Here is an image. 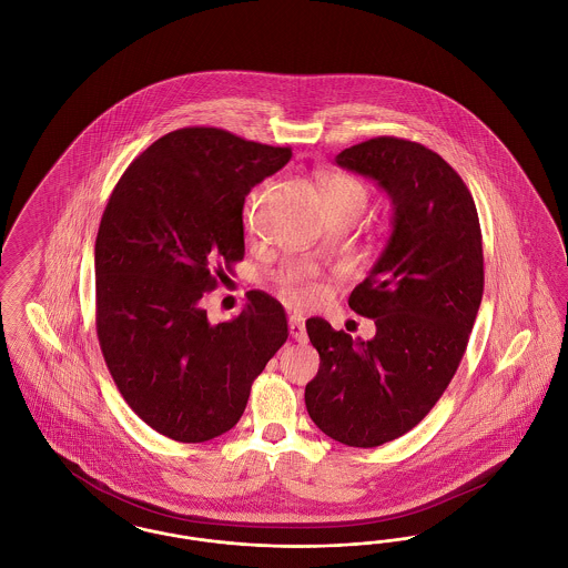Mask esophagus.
Here are the masks:
<instances>
[{
	"instance_id": "esophagus-1",
	"label": "esophagus",
	"mask_w": 568,
	"mask_h": 568,
	"mask_svg": "<svg viewBox=\"0 0 568 568\" xmlns=\"http://www.w3.org/2000/svg\"><path fill=\"white\" fill-rule=\"evenodd\" d=\"M290 334L296 343H306V327H304V320L300 315H292L290 317Z\"/></svg>"
}]
</instances>
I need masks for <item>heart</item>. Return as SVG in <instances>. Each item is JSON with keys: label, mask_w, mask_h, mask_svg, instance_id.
Returning a JSON list of instances; mask_svg holds the SVG:
<instances>
[{"label": "heart", "mask_w": 568, "mask_h": 568, "mask_svg": "<svg viewBox=\"0 0 568 568\" xmlns=\"http://www.w3.org/2000/svg\"><path fill=\"white\" fill-rule=\"evenodd\" d=\"M322 193H324L325 204H336V202H345V200H353V197L364 202L362 185L349 176H343V174L325 176L324 183H322ZM281 283H283V290L290 296L302 300V302L315 300L320 294L315 272L308 271V268H292V271L285 272L281 276Z\"/></svg>", "instance_id": "b5f03b06"}]
</instances>
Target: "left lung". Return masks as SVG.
<instances>
[{
  "label": "left lung",
  "instance_id": "obj_1",
  "mask_svg": "<svg viewBox=\"0 0 568 568\" xmlns=\"http://www.w3.org/2000/svg\"><path fill=\"white\" fill-rule=\"evenodd\" d=\"M394 206L392 236L349 306L375 320L371 341L306 322L320 371L304 389L315 426L349 447L415 428L456 375L484 296L481 227L458 172L419 142L378 135L336 155Z\"/></svg>",
  "mask_w": 568,
  "mask_h": 568
}]
</instances>
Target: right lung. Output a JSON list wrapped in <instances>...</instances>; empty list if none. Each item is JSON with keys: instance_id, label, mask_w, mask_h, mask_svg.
I'll use <instances>...</instances> for the list:
<instances>
[{"instance_id": "obj_1", "label": "right lung", "mask_w": 568, "mask_h": 568, "mask_svg": "<svg viewBox=\"0 0 568 568\" xmlns=\"http://www.w3.org/2000/svg\"><path fill=\"white\" fill-rule=\"evenodd\" d=\"M290 160V146L183 128L135 158L110 195L95 239L100 347L125 403L172 440L232 430L287 341L285 311L264 292L223 324L200 300L244 257V197Z\"/></svg>"}]
</instances>
